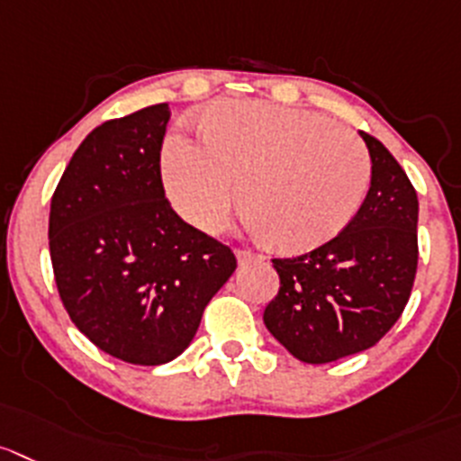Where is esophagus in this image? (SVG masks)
Returning a JSON list of instances; mask_svg holds the SVG:
<instances>
[{"mask_svg":"<svg viewBox=\"0 0 461 461\" xmlns=\"http://www.w3.org/2000/svg\"><path fill=\"white\" fill-rule=\"evenodd\" d=\"M238 262L240 265H249V262H262L265 258L260 256V253H253V251H247V249H238Z\"/></svg>","mask_w":461,"mask_h":461,"instance_id":"34e87169","label":"esophagus"}]
</instances>
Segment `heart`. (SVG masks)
<instances>
[{"instance_id":"1","label":"heart","mask_w":461,"mask_h":461,"mask_svg":"<svg viewBox=\"0 0 461 461\" xmlns=\"http://www.w3.org/2000/svg\"><path fill=\"white\" fill-rule=\"evenodd\" d=\"M201 138L169 135L162 181L174 208L208 233L226 226L238 181L251 226L285 253L335 238L369 192L362 140L317 113L228 99L201 115Z\"/></svg>"}]
</instances>
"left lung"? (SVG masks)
<instances>
[{"mask_svg": "<svg viewBox=\"0 0 461 461\" xmlns=\"http://www.w3.org/2000/svg\"><path fill=\"white\" fill-rule=\"evenodd\" d=\"M369 147L371 187L339 235L294 258H274L280 289L265 326L296 359L326 365L378 344L401 319L419 265V199L380 140Z\"/></svg>", "mask_w": 461, "mask_h": 461, "instance_id": "obj_1", "label": "left lung"}]
</instances>
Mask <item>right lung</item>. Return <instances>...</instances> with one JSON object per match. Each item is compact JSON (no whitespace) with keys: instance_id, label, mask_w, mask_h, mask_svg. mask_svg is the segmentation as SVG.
<instances>
[{"instance_id":"1","label":"right lung","mask_w":461,"mask_h":461,"mask_svg":"<svg viewBox=\"0 0 461 461\" xmlns=\"http://www.w3.org/2000/svg\"><path fill=\"white\" fill-rule=\"evenodd\" d=\"M167 104L96 126L50 210L56 287L74 326L129 365L172 362L238 260L174 212L160 176Z\"/></svg>"}]
</instances>
